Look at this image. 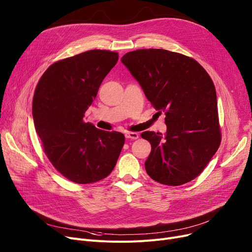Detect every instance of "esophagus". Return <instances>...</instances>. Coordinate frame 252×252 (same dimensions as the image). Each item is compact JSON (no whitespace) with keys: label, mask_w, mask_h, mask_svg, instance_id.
<instances>
[{"label":"esophagus","mask_w":252,"mask_h":252,"mask_svg":"<svg viewBox=\"0 0 252 252\" xmlns=\"http://www.w3.org/2000/svg\"><path fill=\"white\" fill-rule=\"evenodd\" d=\"M125 136H126V138L131 139V140H137L139 138V135L137 133H134V131H126Z\"/></svg>","instance_id":"1"}]
</instances>
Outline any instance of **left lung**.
<instances>
[{
  "label": "left lung",
  "instance_id": "obj_1",
  "mask_svg": "<svg viewBox=\"0 0 252 252\" xmlns=\"http://www.w3.org/2000/svg\"><path fill=\"white\" fill-rule=\"evenodd\" d=\"M122 62L158 112H164L166 134L144 131L151 144L145 161L149 177L180 186L199 176L220 144L214 82L193 58L163 49L128 52Z\"/></svg>",
  "mask_w": 252,
  "mask_h": 252
}]
</instances>
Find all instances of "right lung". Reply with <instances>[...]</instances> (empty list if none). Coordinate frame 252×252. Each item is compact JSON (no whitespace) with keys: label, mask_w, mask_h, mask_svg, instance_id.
Returning a JSON list of instances; mask_svg holds the SVG:
<instances>
[{"label":"right lung","mask_w":252,"mask_h":252,"mask_svg":"<svg viewBox=\"0 0 252 252\" xmlns=\"http://www.w3.org/2000/svg\"><path fill=\"white\" fill-rule=\"evenodd\" d=\"M117 60L116 52L91 50L57 61L34 91L32 116L44 152L63 177L76 184L107 177L124 147L122 133L102 130L84 121Z\"/></svg>","instance_id":"add662e5"}]
</instances>
